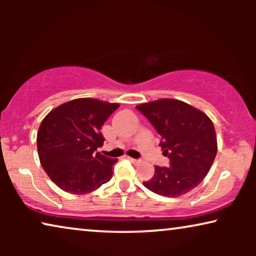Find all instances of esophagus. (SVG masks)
<instances>
[{
	"mask_svg": "<svg viewBox=\"0 0 256 256\" xmlns=\"http://www.w3.org/2000/svg\"><path fill=\"white\" fill-rule=\"evenodd\" d=\"M128 160H130V162H132V163H138L140 162V160H136V158H132V157H128Z\"/></svg>",
	"mask_w": 256,
	"mask_h": 256,
	"instance_id": "1",
	"label": "esophagus"
}]
</instances>
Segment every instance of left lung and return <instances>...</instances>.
<instances>
[{
	"instance_id": "1",
	"label": "left lung",
	"mask_w": 256,
	"mask_h": 256,
	"mask_svg": "<svg viewBox=\"0 0 256 256\" xmlns=\"http://www.w3.org/2000/svg\"><path fill=\"white\" fill-rule=\"evenodd\" d=\"M160 135L169 166H155L152 180L143 182L150 191L178 197L194 188L211 169L216 155V136L211 118L176 99H160L136 106Z\"/></svg>"
}]
</instances>
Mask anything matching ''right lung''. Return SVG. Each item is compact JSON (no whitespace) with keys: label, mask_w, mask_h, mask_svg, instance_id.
<instances>
[{"label":"right lung","mask_w":256,"mask_h":256,"mask_svg":"<svg viewBox=\"0 0 256 256\" xmlns=\"http://www.w3.org/2000/svg\"><path fill=\"white\" fill-rule=\"evenodd\" d=\"M118 106L82 98L54 108L42 121L38 156L45 172L62 190L84 194L110 182L118 158L96 150L104 141L100 129Z\"/></svg>","instance_id":"obj_1"}]
</instances>
